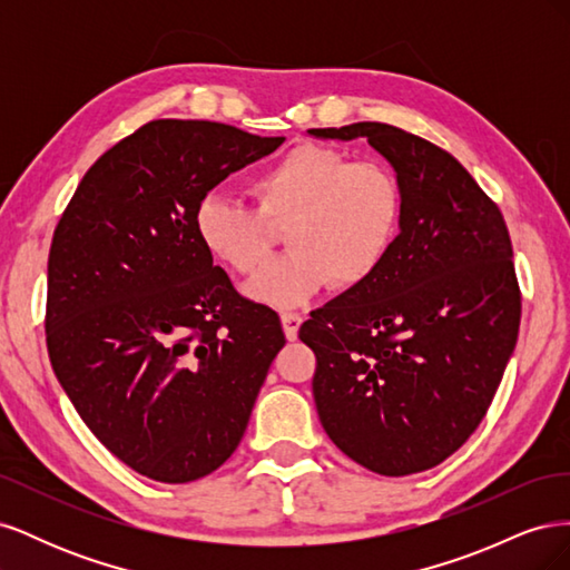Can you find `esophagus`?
I'll return each instance as SVG.
<instances>
[{
	"mask_svg": "<svg viewBox=\"0 0 570 570\" xmlns=\"http://www.w3.org/2000/svg\"><path fill=\"white\" fill-rule=\"evenodd\" d=\"M281 321H283V331H285V337L287 340H297V335H299V325H302V316L299 314H292V312H285L283 316H281Z\"/></svg>",
	"mask_w": 570,
	"mask_h": 570,
	"instance_id": "obj_1",
	"label": "esophagus"
}]
</instances>
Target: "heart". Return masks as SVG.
<instances>
[{
  "label": "heart",
  "mask_w": 570,
  "mask_h": 570,
  "mask_svg": "<svg viewBox=\"0 0 570 570\" xmlns=\"http://www.w3.org/2000/svg\"><path fill=\"white\" fill-rule=\"evenodd\" d=\"M258 209L212 193L195 209L202 247L226 268L252 275L275 245V228L292 247L258 273L245 292L275 308L306 304L335 281L356 287L387 262L402 230V187L377 161H350L344 151L299 145L252 180Z\"/></svg>",
  "instance_id": "heart-1"
}]
</instances>
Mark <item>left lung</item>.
I'll list each match as a JSON object with an SVG mask.
<instances>
[{"label":"left lung","instance_id":"1","mask_svg":"<svg viewBox=\"0 0 570 570\" xmlns=\"http://www.w3.org/2000/svg\"><path fill=\"white\" fill-rule=\"evenodd\" d=\"M308 135L366 137L404 204L385 266L299 327L316 354L318 419L373 473L428 471L473 435L519 337L504 216L450 151L419 135L371 120Z\"/></svg>","mask_w":570,"mask_h":570}]
</instances>
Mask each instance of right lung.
Wrapping results in <instances>:
<instances>
[{"instance_id":"obj_1","label":"right lung","mask_w":570,"mask_h":570,"mask_svg":"<svg viewBox=\"0 0 570 570\" xmlns=\"http://www.w3.org/2000/svg\"><path fill=\"white\" fill-rule=\"evenodd\" d=\"M283 142L151 120L101 154L55 230L51 368L95 438L151 480H199L237 450L285 344L278 314L239 297L195 230L199 199Z\"/></svg>"}]
</instances>
